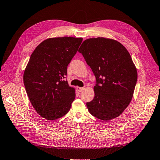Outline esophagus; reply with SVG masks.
Segmentation results:
<instances>
[{"mask_svg":"<svg viewBox=\"0 0 160 160\" xmlns=\"http://www.w3.org/2000/svg\"><path fill=\"white\" fill-rule=\"evenodd\" d=\"M84 89V88H81V87H77V90L79 92H81L83 91V89Z\"/></svg>","mask_w":160,"mask_h":160,"instance_id":"esophagus-1","label":"esophagus"}]
</instances>
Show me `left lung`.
<instances>
[{
	"instance_id": "obj_1",
	"label": "left lung",
	"mask_w": 160,
	"mask_h": 160,
	"mask_svg": "<svg viewBox=\"0 0 160 160\" xmlns=\"http://www.w3.org/2000/svg\"><path fill=\"white\" fill-rule=\"evenodd\" d=\"M79 52L96 79L94 98L86 103L89 112L106 121L118 117L130 103L137 81L130 54L120 42L104 38L85 40Z\"/></svg>"
}]
</instances>
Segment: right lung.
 Instances as JSON below:
<instances>
[{
    "label": "right lung",
    "instance_id": "1",
    "mask_svg": "<svg viewBox=\"0 0 160 160\" xmlns=\"http://www.w3.org/2000/svg\"><path fill=\"white\" fill-rule=\"evenodd\" d=\"M82 41L83 38L72 37L47 39L30 57L24 85L30 102L42 117L53 120L69 111L75 92L65 79L67 66Z\"/></svg>",
    "mask_w": 160,
    "mask_h": 160
}]
</instances>
